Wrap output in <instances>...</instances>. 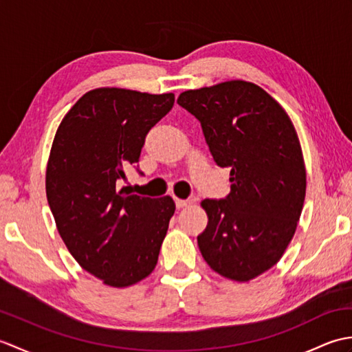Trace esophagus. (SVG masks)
I'll list each match as a JSON object with an SVG mask.
<instances>
[{
    "label": "esophagus",
    "instance_id": "34e87169",
    "mask_svg": "<svg viewBox=\"0 0 352 352\" xmlns=\"http://www.w3.org/2000/svg\"><path fill=\"white\" fill-rule=\"evenodd\" d=\"M192 201H195V198H192V199H189V201H184V199H178V198H175V206H177V208H183V207H186L188 204H190Z\"/></svg>",
    "mask_w": 352,
    "mask_h": 352
}]
</instances>
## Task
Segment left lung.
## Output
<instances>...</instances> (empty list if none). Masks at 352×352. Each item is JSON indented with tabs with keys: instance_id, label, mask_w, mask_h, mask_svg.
I'll list each match as a JSON object with an SVG mask.
<instances>
[{
	"instance_id": "left-lung-1",
	"label": "left lung",
	"mask_w": 352,
	"mask_h": 352,
	"mask_svg": "<svg viewBox=\"0 0 352 352\" xmlns=\"http://www.w3.org/2000/svg\"><path fill=\"white\" fill-rule=\"evenodd\" d=\"M177 102L199 121L216 164L230 168L228 195L201 203L208 223L199 251L214 272L250 281L281 258L302 212L295 126L271 95L242 80L186 91Z\"/></svg>"
}]
</instances>
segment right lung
Wrapping results in <instances>:
<instances>
[{
    "label": "right lung",
    "instance_id": "right-lung-1",
    "mask_svg": "<svg viewBox=\"0 0 352 352\" xmlns=\"http://www.w3.org/2000/svg\"><path fill=\"white\" fill-rule=\"evenodd\" d=\"M174 101V94L95 89L74 104L52 142L47 198L57 230L78 265L107 286L136 284L159 260L174 201L119 186Z\"/></svg>",
    "mask_w": 352,
    "mask_h": 352
}]
</instances>
